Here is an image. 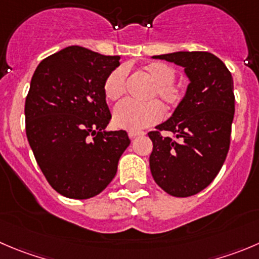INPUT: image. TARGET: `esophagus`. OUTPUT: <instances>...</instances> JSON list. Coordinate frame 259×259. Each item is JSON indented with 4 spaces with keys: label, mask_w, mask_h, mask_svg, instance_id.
I'll return each mask as SVG.
<instances>
[{
    "label": "esophagus",
    "mask_w": 259,
    "mask_h": 259,
    "mask_svg": "<svg viewBox=\"0 0 259 259\" xmlns=\"http://www.w3.org/2000/svg\"><path fill=\"white\" fill-rule=\"evenodd\" d=\"M144 132H129V137L130 139H134V138L140 137V135H144Z\"/></svg>",
    "instance_id": "esophagus-1"
}]
</instances>
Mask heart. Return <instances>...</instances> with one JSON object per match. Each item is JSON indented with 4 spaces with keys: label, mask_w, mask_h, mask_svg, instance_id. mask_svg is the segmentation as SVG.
<instances>
[{
    "label": "heart",
    "mask_w": 259,
    "mask_h": 259,
    "mask_svg": "<svg viewBox=\"0 0 259 259\" xmlns=\"http://www.w3.org/2000/svg\"><path fill=\"white\" fill-rule=\"evenodd\" d=\"M143 73L152 82L148 99L158 97L167 109H175L182 101L185 92L175 83L176 71L162 62H153L143 67ZM126 71L122 67L114 69L106 77L104 83L105 96L110 101H117L125 92ZM163 116L160 105L157 101L135 104L124 101L114 110V122L120 129L127 132H139L157 124Z\"/></svg>",
    "instance_id": "b5f03b06"
}]
</instances>
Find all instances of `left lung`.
<instances>
[{
	"instance_id": "1",
	"label": "left lung",
	"mask_w": 259,
	"mask_h": 259,
	"mask_svg": "<svg viewBox=\"0 0 259 259\" xmlns=\"http://www.w3.org/2000/svg\"><path fill=\"white\" fill-rule=\"evenodd\" d=\"M153 58L183 67L190 83L172 116L148 133L153 142L150 172L172 196H192L214 181L227 158L235 111L233 77L209 52ZM160 131L172 132L174 138L162 137Z\"/></svg>"
}]
</instances>
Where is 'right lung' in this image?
<instances>
[{
    "instance_id": "obj_1",
    "label": "right lung",
    "mask_w": 259,
    "mask_h": 259,
    "mask_svg": "<svg viewBox=\"0 0 259 259\" xmlns=\"http://www.w3.org/2000/svg\"><path fill=\"white\" fill-rule=\"evenodd\" d=\"M119 55L72 45L40 62L25 101L26 137L49 185L84 200L107 187L129 147L126 132H107L104 83Z\"/></svg>"
}]
</instances>
